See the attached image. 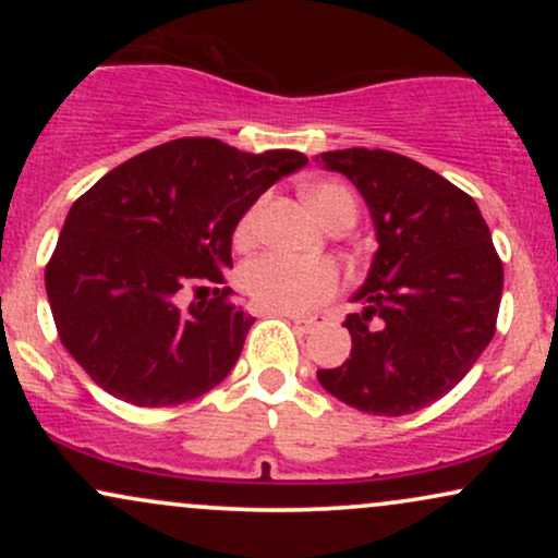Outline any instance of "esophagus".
Listing matches in <instances>:
<instances>
[{
    "instance_id": "34e87169",
    "label": "esophagus",
    "mask_w": 558,
    "mask_h": 558,
    "mask_svg": "<svg viewBox=\"0 0 558 558\" xmlns=\"http://www.w3.org/2000/svg\"><path fill=\"white\" fill-rule=\"evenodd\" d=\"M288 319H291V323L296 325V330H301V332H310V330L319 328V325L328 323V317L325 315H288Z\"/></svg>"
}]
</instances>
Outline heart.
Instances as JSON below:
<instances>
[{"label":"heart","instance_id":"1","mask_svg":"<svg viewBox=\"0 0 558 558\" xmlns=\"http://www.w3.org/2000/svg\"><path fill=\"white\" fill-rule=\"evenodd\" d=\"M312 209L325 226H336L338 220H356V198L341 183H315L306 189ZM262 202L254 204L241 217L235 228V239L246 243L257 233ZM338 270L325 259H304L291 254L267 252L248 259L241 270L243 291L267 312H306L323 304L338 291Z\"/></svg>","mask_w":558,"mask_h":558}]
</instances>
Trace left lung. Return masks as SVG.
Segmentation results:
<instances>
[{
    "label": "left lung",
    "instance_id": "obj_1",
    "mask_svg": "<svg viewBox=\"0 0 558 558\" xmlns=\"http://www.w3.org/2000/svg\"><path fill=\"white\" fill-rule=\"evenodd\" d=\"M343 172L373 213L377 243L362 312L345 317L351 356L317 369L328 393L380 417L430 407L470 373L496 332L504 265L475 198L386 149L315 157Z\"/></svg>",
    "mask_w": 558,
    "mask_h": 558
}]
</instances>
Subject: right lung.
I'll return each mask as SVG.
<instances>
[{
	"label": "right lung",
	"instance_id": "1",
	"mask_svg": "<svg viewBox=\"0 0 558 558\" xmlns=\"http://www.w3.org/2000/svg\"><path fill=\"white\" fill-rule=\"evenodd\" d=\"M306 162L293 149L175 138L75 198L44 280L57 336L96 386L136 407H175L226 380L254 323L222 286L230 235Z\"/></svg>",
	"mask_w": 558,
	"mask_h": 558
}]
</instances>
